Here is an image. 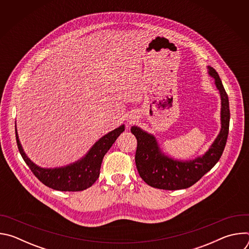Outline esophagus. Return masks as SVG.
Segmentation results:
<instances>
[{"instance_id":"1","label":"esophagus","mask_w":249,"mask_h":249,"mask_svg":"<svg viewBox=\"0 0 249 249\" xmlns=\"http://www.w3.org/2000/svg\"><path fill=\"white\" fill-rule=\"evenodd\" d=\"M132 122H133V120H132V119H129V120H128V124H131Z\"/></svg>"}]
</instances>
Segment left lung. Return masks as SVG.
I'll return each instance as SVG.
<instances>
[{"label": "left lung", "mask_w": 249, "mask_h": 249, "mask_svg": "<svg viewBox=\"0 0 249 249\" xmlns=\"http://www.w3.org/2000/svg\"><path fill=\"white\" fill-rule=\"evenodd\" d=\"M208 73L215 79V85L221 95L222 128L214 143L205 155L193 160H173L160 151L156 138L152 134L137 126L131 128L132 134L137 139L136 166L141 178L148 185L164 190L188 188L214 167L222 157L230 127L229 97L216 70L208 66Z\"/></svg>", "instance_id": "1"}]
</instances>
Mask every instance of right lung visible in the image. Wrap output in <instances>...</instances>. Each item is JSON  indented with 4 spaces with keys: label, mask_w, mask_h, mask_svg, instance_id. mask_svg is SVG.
Returning <instances> with one entry per match:
<instances>
[{
    "label": "right lung",
    "mask_w": 249,
    "mask_h": 249,
    "mask_svg": "<svg viewBox=\"0 0 249 249\" xmlns=\"http://www.w3.org/2000/svg\"><path fill=\"white\" fill-rule=\"evenodd\" d=\"M124 130V125H121L100 138L83 159L74 163L57 168H43L33 163L22 150L17 129L16 138L18 151L23 160L44 185L58 191L75 192L90 187L97 180L103 157Z\"/></svg>",
    "instance_id": "right-lung-1"
}]
</instances>
